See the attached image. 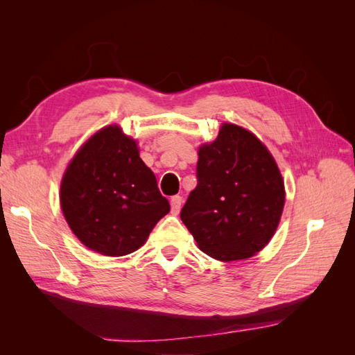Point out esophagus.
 <instances>
[{"instance_id": "1", "label": "esophagus", "mask_w": 355, "mask_h": 355, "mask_svg": "<svg viewBox=\"0 0 355 355\" xmlns=\"http://www.w3.org/2000/svg\"><path fill=\"white\" fill-rule=\"evenodd\" d=\"M182 202H184V198H182L180 196H175L171 197L170 200V204H171V211H173V214H178L180 207H182Z\"/></svg>"}]
</instances>
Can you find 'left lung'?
I'll list each match as a JSON object with an SVG mask.
<instances>
[{
	"label": "left lung",
	"instance_id": "left-lung-1",
	"mask_svg": "<svg viewBox=\"0 0 355 355\" xmlns=\"http://www.w3.org/2000/svg\"><path fill=\"white\" fill-rule=\"evenodd\" d=\"M197 188L180 219L200 250L220 262L253 257L280 223L286 189L270 149L247 128L222 123L198 148Z\"/></svg>",
	"mask_w": 355,
	"mask_h": 355
}]
</instances>
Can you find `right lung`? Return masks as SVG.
<instances>
[{
    "label": "right lung",
    "instance_id": "obj_1",
    "mask_svg": "<svg viewBox=\"0 0 355 355\" xmlns=\"http://www.w3.org/2000/svg\"><path fill=\"white\" fill-rule=\"evenodd\" d=\"M59 198L75 237L112 257L142 247L170 211L137 141L118 124L102 127L78 148L62 176Z\"/></svg>",
    "mask_w": 355,
    "mask_h": 355
}]
</instances>
